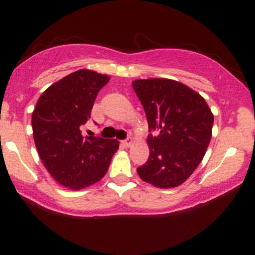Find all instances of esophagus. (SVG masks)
<instances>
[{
  "label": "esophagus",
  "instance_id": "obj_1",
  "mask_svg": "<svg viewBox=\"0 0 255 255\" xmlns=\"http://www.w3.org/2000/svg\"><path fill=\"white\" fill-rule=\"evenodd\" d=\"M122 144H124L126 147H129V146L131 145V140L130 139H126V140H124V141H122Z\"/></svg>",
  "mask_w": 255,
  "mask_h": 255
}]
</instances>
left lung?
<instances>
[{
	"label": "left lung",
	"mask_w": 255,
	"mask_h": 255,
	"mask_svg": "<svg viewBox=\"0 0 255 255\" xmlns=\"http://www.w3.org/2000/svg\"><path fill=\"white\" fill-rule=\"evenodd\" d=\"M133 89L145 109L150 156L136 169L140 178L158 188L180 186L203 160L212 136L213 114L206 101L171 79H137Z\"/></svg>",
	"instance_id": "1"
}]
</instances>
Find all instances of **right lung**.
Instances as JSON below:
<instances>
[{"label": "right lung", "mask_w": 255, "mask_h": 255, "mask_svg": "<svg viewBox=\"0 0 255 255\" xmlns=\"http://www.w3.org/2000/svg\"><path fill=\"white\" fill-rule=\"evenodd\" d=\"M109 80L90 69L71 73L44 91L32 113L34 144L44 166L73 191L102 180L119 150L116 139L81 134L99 90Z\"/></svg>", "instance_id": "1"}]
</instances>
